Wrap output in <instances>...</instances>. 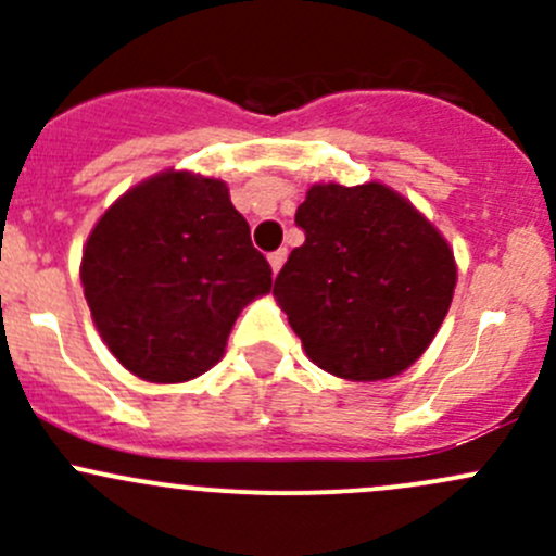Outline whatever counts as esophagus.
<instances>
[{
  "instance_id": "esophagus-1",
  "label": "esophagus",
  "mask_w": 556,
  "mask_h": 556,
  "mask_svg": "<svg viewBox=\"0 0 556 556\" xmlns=\"http://www.w3.org/2000/svg\"><path fill=\"white\" fill-rule=\"evenodd\" d=\"M285 257H288V250H277V252H271V255H268V263H271V271L274 274H279V268H282Z\"/></svg>"
}]
</instances>
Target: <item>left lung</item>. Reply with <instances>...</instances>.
I'll use <instances>...</instances> for the list:
<instances>
[{"mask_svg":"<svg viewBox=\"0 0 556 556\" xmlns=\"http://www.w3.org/2000/svg\"><path fill=\"white\" fill-rule=\"evenodd\" d=\"M295 223L306 242L290 252L274 295L314 366L379 382L417 363L457 285L433 223L382 182L312 185Z\"/></svg>","mask_w":556,"mask_h":556,"instance_id":"1","label":"left lung"}]
</instances>
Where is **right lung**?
I'll return each mask as SVG.
<instances>
[{"label": "right lung", "mask_w": 556, "mask_h": 556, "mask_svg": "<svg viewBox=\"0 0 556 556\" xmlns=\"http://www.w3.org/2000/svg\"><path fill=\"white\" fill-rule=\"evenodd\" d=\"M80 279L121 366L174 384L220 361L239 312L271 290V266L252 247L226 182L169 169L99 217Z\"/></svg>", "instance_id": "obj_1"}]
</instances>
